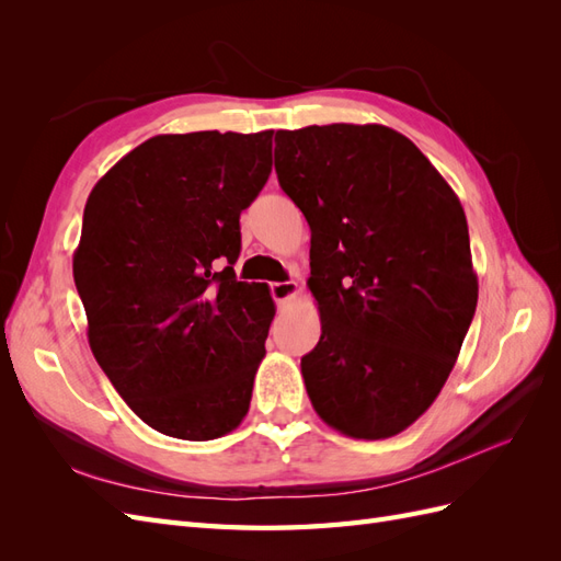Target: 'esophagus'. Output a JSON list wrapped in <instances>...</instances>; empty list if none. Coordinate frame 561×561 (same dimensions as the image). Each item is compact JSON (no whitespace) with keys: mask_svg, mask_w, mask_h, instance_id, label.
Masks as SVG:
<instances>
[{"mask_svg":"<svg viewBox=\"0 0 561 561\" xmlns=\"http://www.w3.org/2000/svg\"><path fill=\"white\" fill-rule=\"evenodd\" d=\"M297 295V283L295 280H283V283H271V297L276 299L278 307H285L287 301Z\"/></svg>","mask_w":561,"mask_h":561,"instance_id":"obj_1","label":"esophagus"}]
</instances>
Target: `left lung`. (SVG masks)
Segmentation results:
<instances>
[{"label":"left lung","instance_id":"8db88e82","mask_svg":"<svg viewBox=\"0 0 561 561\" xmlns=\"http://www.w3.org/2000/svg\"><path fill=\"white\" fill-rule=\"evenodd\" d=\"M283 192L311 227L322 334L301 358L316 414L358 439L402 433L443 390L478 307L461 201L402 133H276Z\"/></svg>","mask_w":561,"mask_h":561}]
</instances>
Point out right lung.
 <instances>
[{"label": "right lung", "mask_w": 561, "mask_h": 561, "mask_svg": "<svg viewBox=\"0 0 561 561\" xmlns=\"http://www.w3.org/2000/svg\"><path fill=\"white\" fill-rule=\"evenodd\" d=\"M271 135H157L98 180L72 271L89 344L147 426L215 439L241 426L276 307L236 280L241 213L271 173Z\"/></svg>", "instance_id": "right-lung-1"}]
</instances>
